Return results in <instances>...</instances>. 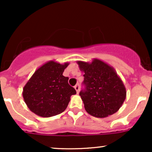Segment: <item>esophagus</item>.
<instances>
[{
  "mask_svg": "<svg viewBox=\"0 0 152 152\" xmlns=\"http://www.w3.org/2000/svg\"><path fill=\"white\" fill-rule=\"evenodd\" d=\"M75 89H76V92H77V94H78V92H79V90H80V86H79V83H77V84L76 85V86H74Z\"/></svg>",
  "mask_w": 152,
  "mask_h": 152,
  "instance_id": "1",
  "label": "esophagus"
}]
</instances>
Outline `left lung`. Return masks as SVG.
Instances as JSON below:
<instances>
[{
	"mask_svg": "<svg viewBox=\"0 0 152 152\" xmlns=\"http://www.w3.org/2000/svg\"><path fill=\"white\" fill-rule=\"evenodd\" d=\"M84 72L80 91L85 109L96 117L104 118L119 109L126 99V88L113 68L94 59L91 64L78 62Z\"/></svg>",
	"mask_w": 152,
	"mask_h": 152,
	"instance_id": "1",
	"label": "left lung"
}]
</instances>
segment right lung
<instances>
[{"instance_id": "1", "label": "right lung", "mask_w": 152, "mask_h": 152, "mask_svg": "<svg viewBox=\"0 0 152 152\" xmlns=\"http://www.w3.org/2000/svg\"><path fill=\"white\" fill-rule=\"evenodd\" d=\"M69 64L50 61L40 67L23 88V96L34 114L50 117L61 114L67 107L71 95L76 94L63 76Z\"/></svg>"}]
</instances>
